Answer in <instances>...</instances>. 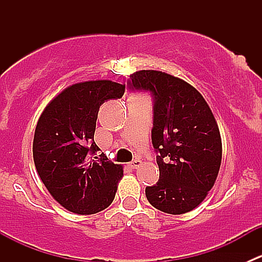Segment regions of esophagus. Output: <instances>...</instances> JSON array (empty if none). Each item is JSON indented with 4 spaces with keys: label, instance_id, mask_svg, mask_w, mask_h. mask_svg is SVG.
Wrapping results in <instances>:
<instances>
[{
    "label": "esophagus",
    "instance_id": "1",
    "mask_svg": "<svg viewBox=\"0 0 262 262\" xmlns=\"http://www.w3.org/2000/svg\"><path fill=\"white\" fill-rule=\"evenodd\" d=\"M141 165H142V161L139 160V158H136V160L132 161L130 165H129V166H130L132 168H138Z\"/></svg>",
    "mask_w": 262,
    "mask_h": 262
}]
</instances>
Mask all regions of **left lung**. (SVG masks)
I'll use <instances>...</instances> for the list:
<instances>
[{"mask_svg":"<svg viewBox=\"0 0 262 262\" xmlns=\"http://www.w3.org/2000/svg\"><path fill=\"white\" fill-rule=\"evenodd\" d=\"M126 84L153 99L160 180L146 187L148 202L163 213L190 212L205 199L221 167L222 139L212 110L195 87L160 71H138Z\"/></svg>","mask_w":262,"mask_h":262,"instance_id":"obj_1","label":"left lung"}]
</instances>
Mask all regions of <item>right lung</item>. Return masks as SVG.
<instances>
[{"mask_svg":"<svg viewBox=\"0 0 262 262\" xmlns=\"http://www.w3.org/2000/svg\"><path fill=\"white\" fill-rule=\"evenodd\" d=\"M125 84L86 81L63 90L39 118L33 142L36 171L53 198L70 212L95 214L115 198L123 167L107 160L94 141L97 113L120 99Z\"/></svg>","mask_w":262,"mask_h":262,"instance_id":"right-lung-1","label":"right lung"}]
</instances>
